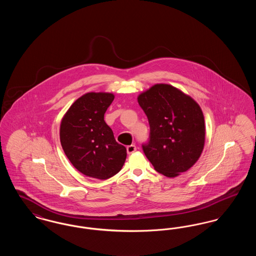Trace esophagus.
Listing matches in <instances>:
<instances>
[{
  "label": "esophagus",
  "instance_id": "34e87169",
  "mask_svg": "<svg viewBox=\"0 0 256 256\" xmlns=\"http://www.w3.org/2000/svg\"><path fill=\"white\" fill-rule=\"evenodd\" d=\"M135 150H136V146L135 145H130V146H126V152H128V154H134Z\"/></svg>",
  "mask_w": 256,
  "mask_h": 256
}]
</instances>
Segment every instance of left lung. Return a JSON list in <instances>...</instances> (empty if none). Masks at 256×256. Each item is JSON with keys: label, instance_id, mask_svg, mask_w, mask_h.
Masks as SVG:
<instances>
[{"label": "left lung", "instance_id": "obj_1", "mask_svg": "<svg viewBox=\"0 0 256 256\" xmlns=\"http://www.w3.org/2000/svg\"><path fill=\"white\" fill-rule=\"evenodd\" d=\"M138 104L150 124V139L142 148L156 172L168 178L189 170L200 158L206 140L200 106L169 84H156L140 94Z\"/></svg>", "mask_w": 256, "mask_h": 256}]
</instances>
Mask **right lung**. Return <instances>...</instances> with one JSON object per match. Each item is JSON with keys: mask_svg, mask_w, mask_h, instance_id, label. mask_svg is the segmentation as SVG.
<instances>
[{"mask_svg": "<svg viewBox=\"0 0 256 256\" xmlns=\"http://www.w3.org/2000/svg\"><path fill=\"white\" fill-rule=\"evenodd\" d=\"M114 100L111 93H86L62 118L60 143L74 167L87 176L108 180L122 169L126 146L117 143L104 122V113Z\"/></svg>", "mask_w": 256, "mask_h": 256, "instance_id": "right-lung-1", "label": "right lung"}]
</instances>
